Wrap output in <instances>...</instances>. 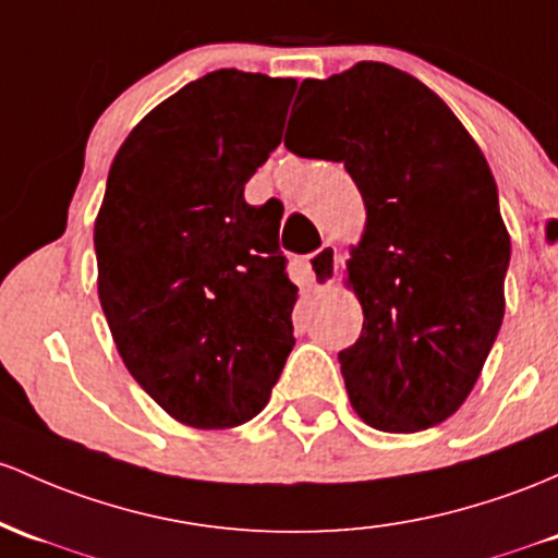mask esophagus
Segmentation results:
<instances>
[{
  "label": "esophagus",
  "instance_id": "1",
  "mask_svg": "<svg viewBox=\"0 0 558 558\" xmlns=\"http://www.w3.org/2000/svg\"><path fill=\"white\" fill-rule=\"evenodd\" d=\"M336 267H339V251H336V246H330V243H326V246H320L315 254L307 256V269L317 291H326L333 286Z\"/></svg>",
  "mask_w": 558,
  "mask_h": 558
}]
</instances>
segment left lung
<instances>
[{"label":"left lung","instance_id":"left-lung-1","mask_svg":"<svg viewBox=\"0 0 558 558\" xmlns=\"http://www.w3.org/2000/svg\"><path fill=\"white\" fill-rule=\"evenodd\" d=\"M299 100L315 143L286 132V148L344 161L368 214L347 262L363 307L360 339L339 352L349 402L378 432L442 424L504 323L511 238L493 171L442 97L387 63L304 78Z\"/></svg>","mask_w":558,"mask_h":558}]
</instances>
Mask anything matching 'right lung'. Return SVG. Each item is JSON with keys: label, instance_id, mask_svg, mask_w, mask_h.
Masks as SVG:
<instances>
[{"label": "right lung", "instance_id": "1", "mask_svg": "<svg viewBox=\"0 0 558 558\" xmlns=\"http://www.w3.org/2000/svg\"><path fill=\"white\" fill-rule=\"evenodd\" d=\"M293 92V78L211 71L153 108L110 163L97 296L134 381L185 426L262 413L296 341L283 206L243 198Z\"/></svg>", "mask_w": 558, "mask_h": 558}]
</instances>
